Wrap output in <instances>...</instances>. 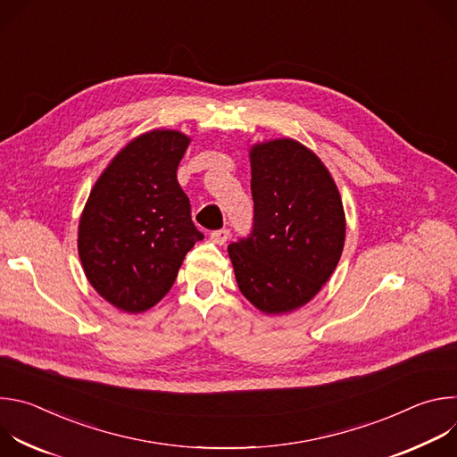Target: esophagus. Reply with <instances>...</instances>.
Returning a JSON list of instances; mask_svg holds the SVG:
<instances>
[{
	"label": "esophagus",
	"mask_w": 457,
	"mask_h": 457,
	"mask_svg": "<svg viewBox=\"0 0 457 457\" xmlns=\"http://www.w3.org/2000/svg\"><path fill=\"white\" fill-rule=\"evenodd\" d=\"M212 240L215 242V244H219V245H222V244H226L228 242V238H229V229H226V228H222V229H217V231H212Z\"/></svg>",
	"instance_id": "1"
}]
</instances>
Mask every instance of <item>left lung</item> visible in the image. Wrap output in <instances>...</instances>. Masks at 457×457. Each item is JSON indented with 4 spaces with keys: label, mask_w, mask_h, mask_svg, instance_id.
<instances>
[{
    "label": "left lung",
    "mask_w": 457,
    "mask_h": 457,
    "mask_svg": "<svg viewBox=\"0 0 457 457\" xmlns=\"http://www.w3.org/2000/svg\"><path fill=\"white\" fill-rule=\"evenodd\" d=\"M253 231L228 245L240 293L266 314L311 302L337 270L345 212L335 179L302 143L282 137L249 148Z\"/></svg>",
    "instance_id": "left-lung-1"
}]
</instances>
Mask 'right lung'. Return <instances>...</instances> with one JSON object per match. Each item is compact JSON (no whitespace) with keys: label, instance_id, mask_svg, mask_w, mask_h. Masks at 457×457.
<instances>
[{"label":"right lung","instance_id":"right-lung-1","mask_svg":"<svg viewBox=\"0 0 457 457\" xmlns=\"http://www.w3.org/2000/svg\"><path fill=\"white\" fill-rule=\"evenodd\" d=\"M191 139L150 129L129 141L96 180L78 228L90 286L113 307L137 314L171 289L186 253L204 238L177 182Z\"/></svg>","mask_w":457,"mask_h":457}]
</instances>
